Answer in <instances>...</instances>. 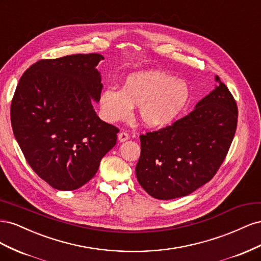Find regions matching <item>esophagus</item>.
Instances as JSON below:
<instances>
[{"instance_id":"obj_1","label":"esophagus","mask_w":261,"mask_h":261,"mask_svg":"<svg viewBox=\"0 0 261 261\" xmlns=\"http://www.w3.org/2000/svg\"><path fill=\"white\" fill-rule=\"evenodd\" d=\"M128 139H129V135L126 132H121L120 134H118V140H120L121 143L128 140Z\"/></svg>"}]
</instances>
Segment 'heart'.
<instances>
[{
	"mask_svg": "<svg viewBox=\"0 0 261 261\" xmlns=\"http://www.w3.org/2000/svg\"><path fill=\"white\" fill-rule=\"evenodd\" d=\"M191 89L183 80L159 70L134 73L126 77L121 90L109 87L101 92L100 109L108 122L127 118L138 107V118L150 128L164 127L185 111Z\"/></svg>",
	"mask_w": 261,
	"mask_h": 261,
	"instance_id": "b5f03b06",
	"label": "heart"
}]
</instances>
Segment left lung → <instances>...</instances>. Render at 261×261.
I'll use <instances>...</instances> for the list:
<instances>
[{"mask_svg": "<svg viewBox=\"0 0 261 261\" xmlns=\"http://www.w3.org/2000/svg\"><path fill=\"white\" fill-rule=\"evenodd\" d=\"M219 85L191 113L167 127L140 135L138 183L153 198L169 200L192 194L216 175L238 126V106Z\"/></svg>", "mask_w": 261, "mask_h": 261, "instance_id": "left-lung-1", "label": "left lung"}]
</instances>
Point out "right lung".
<instances>
[{
	"label": "right lung",
	"instance_id": "1",
	"mask_svg": "<svg viewBox=\"0 0 261 261\" xmlns=\"http://www.w3.org/2000/svg\"><path fill=\"white\" fill-rule=\"evenodd\" d=\"M98 53L40 60L20 77L11 105L14 136L39 177L74 191L96 174L118 128L92 107L102 87Z\"/></svg>",
	"mask_w": 261,
	"mask_h": 261
}]
</instances>
